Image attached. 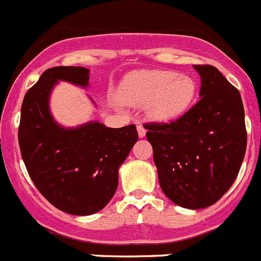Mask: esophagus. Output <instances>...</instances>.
<instances>
[{"mask_svg":"<svg viewBox=\"0 0 261 261\" xmlns=\"http://www.w3.org/2000/svg\"><path fill=\"white\" fill-rule=\"evenodd\" d=\"M138 135H139V138H144L145 136V133H147V131H145V128H144V126L143 125H138Z\"/></svg>","mask_w":261,"mask_h":261,"instance_id":"obj_1","label":"esophagus"}]
</instances>
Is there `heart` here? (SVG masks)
<instances>
[{"mask_svg":"<svg viewBox=\"0 0 261 261\" xmlns=\"http://www.w3.org/2000/svg\"><path fill=\"white\" fill-rule=\"evenodd\" d=\"M121 96L128 104L147 108L148 116L154 121H171L191 109L198 83L191 75L173 70H143L125 79Z\"/></svg>","mask_w":261,"mask_h":261,"instance_id":"1","label":"heart"}]
</instances>
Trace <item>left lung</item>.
Returning <instances> with one entry per match:
<instances>
[{"label":"left lung","instance_id":"1","mask_svg":"<svg viewBox=\"0 0 261 261\" xmlns=\"http://www.w3.org/2000/svg\"><path fill=\"white\" fill-rule=\"evenodd\" d=\"M199 100L169 123H145L164 194L177 205L200 210L231 187L247 147L241 93L212 65H195Z\"/></svg>","mask_w":261,"mask_h":261}]
</instances>
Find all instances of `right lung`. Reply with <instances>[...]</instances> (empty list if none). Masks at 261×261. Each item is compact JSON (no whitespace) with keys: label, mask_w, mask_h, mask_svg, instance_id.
Listing matches in <instances>:
<instances>
[{"label":"right lung","mask_w":261,"mask_h":261,"mask_svg":"<svg viewBox=\"0 0 261 261\" xmlns=\"http://www.w3.org/2000/svg\"><path fill=\"white\" fill-rule=\"evenodd\" d=\"M86 67L45 70L23 98L18 128L20 153L40 194L62 212L87 216L101 211L118 186V168L138 140L135 125L110 128L90 122L58 126L49 113V95L58 81L88 86Z\"/></svg>","instance_id":"add662e5"}]
</instances>
